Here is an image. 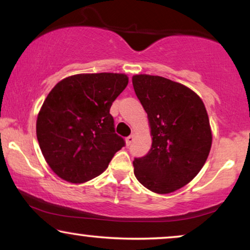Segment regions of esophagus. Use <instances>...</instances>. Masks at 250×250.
Instances as JSON below:
<instances>
[{
    "label": "esophagus",
    "mask_w": 250,
    "mask_h": 250,
    "mask_svg": "<svg viewBox=\"0 0 250 250\" xmlns=\"http://www.w3.org/2000/svg\"><path fill=\"white\" fill-rule=\"evenodd\" d=\"M134 139H135V136L134 135H129V136H127V138H126V145L127 146H131L132 145V142L134 141Z\"/></svg>",
    "instance_id": "obj_1"
}]
</instances>
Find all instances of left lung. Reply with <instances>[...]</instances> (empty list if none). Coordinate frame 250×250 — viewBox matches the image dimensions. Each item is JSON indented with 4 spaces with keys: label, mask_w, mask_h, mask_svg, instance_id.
<instances>
[{
    "label": "left lung",
    "mask_w": 250,
    "mask_h": 250,
    "mask_svg": "<svg viewBox=\"0 0 250 250\" xmlns=\"http://www.w3.org/2000/svg\"><path fill=\"white\" fill-rule=\"evenodd\" d=\"M132 83L152 136L149 152L133 162L134 175L152 192H174L193 180L209 155L206 108L191 88L165 77L134 75Z\"/></svg>",
    "instance_id": "8db88e82"
}]
</instances>
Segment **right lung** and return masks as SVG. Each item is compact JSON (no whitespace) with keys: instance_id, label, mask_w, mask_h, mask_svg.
I'll use <instances>...</instances> for the list:
<instances>
[{"instance_id":"right-lung-1","label":"right lung","mask_w":250,"mask_h":250,"mask_svg":"<svg viewBox=\"0 0 250 250\" xmlns=\"http://www.w3.org/2000/svg\"><path fill=\"white\" fill-rule=\"evenodd\" d=\"M127 84L125 74H78L63 78L47 94L37 116L36 135L58 176L70 183L94 179L125 146L109 111Z\"/></svg>"}]
</instances>
